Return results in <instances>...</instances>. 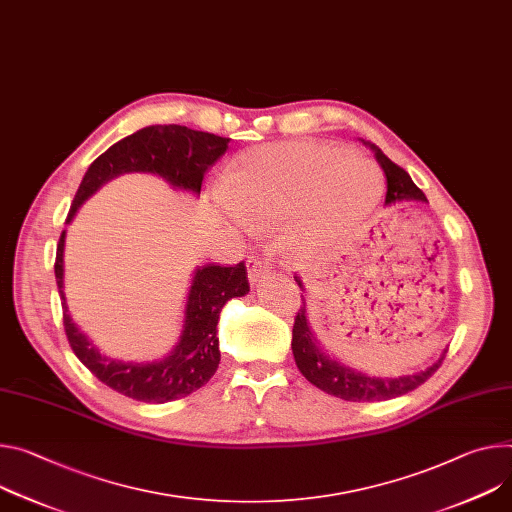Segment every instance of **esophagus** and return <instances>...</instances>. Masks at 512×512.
I'll return each mask as SVG.
<instances>
[{
  "mask_svg": "<svg viewBox=\"0 0 512 512\" xmlns=\"http://www.w3.org/2000/svg\"><path fill=\"white\" fill-rule=\"evenodd\" d=\"M247 269H249V282L253 284V286H257L263 277L269 273V265L265 263V261H261V259H249V263H247Z\"/></svg>",
  "mask_w": 512,
  "mask_h": 512,
  "instance_id": "1",
  "label": "esophagus"
}]
</instances>
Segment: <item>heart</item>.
<instances>
[{"label":"heart","instance_id":"obj_1","mask_svg":"<svg viewBox=\"0 0 512 512\" xmlns=\"http://www.w3.org/2000/svg\"><path fill=\"white\" fill-rule=\"evenodd\" d=\"M382 194L374 161L314 141L255 147L224 177L232 218L255 226L282 222L280 245L294 257L351 243Z\"/></svg>","mask_w":512,"mask_h":512}]
</instances>
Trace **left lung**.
I'll return each instance as SVG.
<instances>
[{"mask_svg": "<svg viewBox=\"0 0 512 512\" xmlns=\"http://www.w3.org/2000/svg\"><path fill=\"white\" fill-rule=\"evenodd\" d=\"M363 145L374 151L376 161L380 163V167L386 173V183H388L386 206H392V204H398V202H410V200L427 202L425 194L416 188L414 181L410 179V175L402 167L392 163L382 153L380 147H376L374 143H369V141H363ZM294 280L298 282V286L304 292V284H302L300 277H294ZM292 351H294V359H296L300 374L312 386H316L318 390L327 392L331 396L349 400V402H380V400H390V398L408 394L414 388L425 384L435 374V371L441 365V361H443V357H445V353H447V351H443V355L433 365H429L427 369L416 371V374L398 376V378L369 376L361 369L345 365L341 359L333 357L327 349L320 345V341L314 337V333L310 329L304 296H302L300 312L294 320Z\"/></svg>", "mask_w": 512, "mask_h": 512, "instance_id": "left-lung-1", "label": "left lung"}]
</instances>
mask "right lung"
<instances>
[{"label":"right lung","instance_id":"add662e5","mask_svg":"<svg viewBox=\"0 0 512 512\" xmlns=\"http://www.w3.org/2000/svg\"><path fill=\"white\" fill-rule=\"evenodd\" d=\"M230 138L192 130L179 124H155L122 138L91 163L79 183L67 222L81 204L94 196L104 183L124 173H151L165 179L173 190L200 196L202 179L228 149ZM65 237L57 245L55 277L63 300V324L69 345L77 359L108 388L141 402L163 404L190 396L216 374L220 349L216 324L222 306L230 298L249 294L247 267L204 265L194 271L185 300L183 327L177 345L157 361H122L100 353L73 322L65 300Z\"/></svg>","mask_w":512,"mask_h":512}]
</instances>
